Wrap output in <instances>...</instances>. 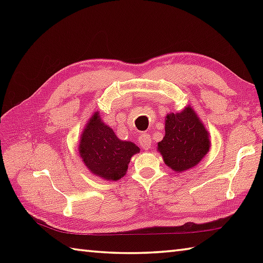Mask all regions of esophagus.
<instances>
[{
	"label": "esophagus",
	"instance_id": "1",
	"mask_svg": "<svg viewBox=\"0 0 263 263\" xmlns=\"http://www.w3.org/2000/svg\"><path fill=\"white\" fill-rule=\"evenodd\" d=\"M139 144L143 148V149H149L152 148V138L148 135V133H143V135L140 136L139 138Z\"/></svg>",
	"mask_w": 263,
	"mask_h": 263
}]
</instances>
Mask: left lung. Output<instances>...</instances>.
<instances>
[{
	"label": "left lung",
	"mask_w": 263,
	"mask_h": 263,
	"mask_svg": "<svg viewBox=\"0 0 263 263\" xmlns=\"http://www.w3.org/2000/svg\"><path fill=\"white\" fill-rule=\"evenodd\" d=\"M211 146L209 132L191 106L165 117V137L157 149L164 163L176 173L197 166Z\"/></svg>",
	"instance_id": "1"
}]
</instances>
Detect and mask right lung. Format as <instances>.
<instances>
[{"mask_svg":"<svg viewBox=\"0 0 263 263\" xmlns=\"http://www.w3.org/2000/svg\"><path fill=\"white\" fill-rule=\"evenodd\" d=\"M79 155L91 174L105 181H117L126 174L128 163L140 148L121 140L95 111L81 133Z\"/></svg>","mask_w":263,"mask_h":263,"instance_id":"1","label":"right lung"}]
</instances>
